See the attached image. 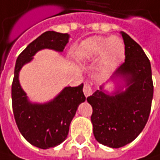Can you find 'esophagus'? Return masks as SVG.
Segmentation results:
<instances>
[{"instance_id": "obj_1", "label": "esophagus", "mask_w": 160, "mask_h": 160, "mask_svg": "<svg viewBox=\"0 0 160 160\" xmlns=\"http://www.w3.org/2000/svg\"><path fill=\"white\" fill-rule=\"evenodd\" d=\"M83 92H84V95H85L86 97L92 95V87H91V85H90L89 83H85V84H84Z\"/></svg>"}]
</instances>
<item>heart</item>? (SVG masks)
Returning a JSON list of instances; mask_svg holds the SVG:
<instances>
[{
  "mask_svg": "<svg viewBox=\"0 0 160 160\" xmlns=\"http://www.w3.org/2000/svg\"><path fill=\"white\" fill-rule=\"evenodd\" d=\"M75 54L80 61L96 59L101 56L102 68L111 71L123 60L125 48L123 41L118 37L108 38L96 36L83 41Z\"/></svg>",
  "mask_w": 160,
  "mask_h": 160,
  "instance_id": "obj_1",
  "label": "heart"
}]
</instances>
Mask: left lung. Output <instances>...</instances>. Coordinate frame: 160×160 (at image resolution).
<instances>
[{
    "label": "left lung",
    "instance_id": "left-lung-1",
    "mask_svg": "<svg viewBox=\"0 0 160 160\" xmlns=\"http://www.w3.org/2000/svg\"><path fill=\"white\" fill-rule=\"evenodd\" d=\"M121 35L125 59L112 77L123 79L126 89L109 95L101 86L87 98L92 107L95 139L112 148L131 143L142 132L149 117L154 92L149 59L135 40L124 32Z\"/></svg>",
    "mask_w": 160,
    "mask_h": 160
}]
</instances>
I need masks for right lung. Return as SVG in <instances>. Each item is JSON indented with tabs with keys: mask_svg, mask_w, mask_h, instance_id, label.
Listing matches in <instances>:
<instances>
[{
	"mask_svg": "<svg viewBox=\"0 0 160 160\" xmlns=\"http://www.w3.org/2000/svg\"><path fill=\"white\" fill-rule=\"evenodd\" d=\"M69 35L54 31L42 34L30 43L18 56L12 84V102L14 119L22 136L31 145L47 149L61 144L68 134L70 123L78 106L85 101L83 84L66 87L52 101L46 103H33L19 82V72L30 62L37 51L49 48L62 52Z\"/></svg>",
	"mask_w": 160,
	"mask_h": 160,
	"instance_id": "1",
	"label": "right lung"
}]
</instances>
